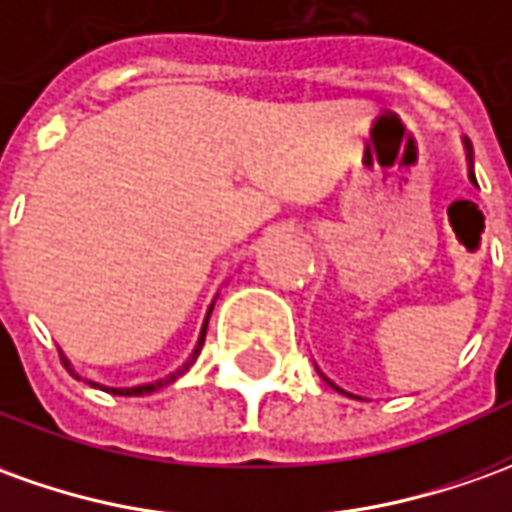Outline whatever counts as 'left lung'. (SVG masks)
<instances>
[{
	"label": "left lung",
	"mask_w": 512,
	"mask_h": 512,
	"mask_svg": "<svg viewBox=\"0 0 512 512\" xmlns=\"http://www.w3.org/2000/svg\"><path fill=\"white\" fill-rule=\"evenodd\" d=\"M463 144H465V158H468V178H471V183H477V178H474V150H471V142H468V139H463ZM326 382H329V379H326ZM329 384L334 387V390H340L334 382ZM340 393H345V390H340Z\"/></svg>",
	"instance_id": "obj_1"
}]
</instances>
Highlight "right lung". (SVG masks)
Masks as SVG:
<instances>
[{
    "label": "right lung",
    "mask_w": 512,
    "mask_h": 512,
    "mask_svg": "<svg viewBox=\"0 0 512 512\" xmlns=\"http://www.w3.org/2000/svg\"><path fill=\"white\" fill-rule=\"evenodd\" d=\"M211 315V309H209ZM209 315H206V323H203V331H200V340H197V348L192 357L183 362L181 368L175 370V373H169L167 379H161V382H153V384H139V387H105L108 393H114V396H147V393H153V390H158V387H164V384L175 382L178 376H183L186 370L192 368V362L197 359V354H200V348H203V343H206V329H209Z\"/></svg>",
    "instance_id": "obj_1"
}]
</instances>
